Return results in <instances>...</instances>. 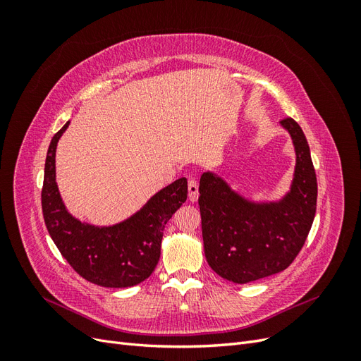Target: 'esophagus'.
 I'll use <instances>...</instances> for the list:
<instances>
[{
  "instance_id": "1",
  "label": "esophagus",
  "mask_w": 361,
  "mask_h": 361,
  "mask_svg": "<svg viewBox=\"0 0 361 361\" xmlns=\"http://www.w3.org/2000/svg\"><path fill=\"white\" fill-rule=\"evenodd\" d=\"M188 199L190 202H197L199 199V183L195 179L188 180Z\"/></svg>"
}]
</instances>
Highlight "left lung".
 Returning a JSON list of instances; mask_svg holds the SVG:
<instances>
[{"instance_id": "1", "label": "left lung", "mask_w": 361, "mask_h": 361, "mask_svg": "<svg viewBox=\"0 0 361 361\" xmlns=\"http://www.w3.org/2000/svg\"><path fill=\"white\" fill-rule=\"evenodd\" d=\"M297 154L290 191L279 202H251L212 171L200 178L199 206L207 264L223 279L255 281L286 269L298 256L316 214L318 183L307 140L283 118Z\"/></svg>"}]
</instances>
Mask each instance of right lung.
<instances>
[{
	"label": "right lung",
	"mask_w": 361,
	"mask_h": 361,
	"mask_svg": "<svg viewBox=\"0 0 361 361\" xmlns=\"http://www.w3.org/2000/svg\"><path fill=\"white\" fill-rule=\"evenodd\" d=\"M69 122L52 137L45 162L42 211L54 244L69 265L87 281L104 288H129L145 281L158 265L162 232L171 215L188 197L180 178L114 226H93L72 216L56 182V150Z\"/></svg>",
	"instance_id": "1"
}]
</instances>
